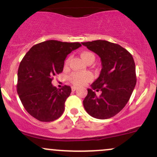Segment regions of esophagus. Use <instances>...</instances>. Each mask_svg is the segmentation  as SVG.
I'll list each match as a JSON object with an SVG mask.
<instances>
[{
	"mask_svg": "<svg viewBox=\"0 0 157 157\" xmlns=\"http://www.w3.org/2000/svg\"><path fill=\"white\" fill-rule=\"evenodd\" d=\"M77 89V88L75 87V86H72V87H71V90H72V91H75Z\"/></svg>",
	"mask_w": 157,
	"mask_h": 157,
	"instance_id": "esophagus-1",
	"label": "esophagus"
}]
</instances>
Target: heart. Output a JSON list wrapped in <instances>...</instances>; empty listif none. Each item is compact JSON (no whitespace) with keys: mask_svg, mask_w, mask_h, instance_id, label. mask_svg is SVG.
Listing matches in <instances>:
<instances>
[{"mask_svg":"<svg viewBox=\"0 0 157 157\" xmlns=\"http://www.w3.org/2000/svg\"><path fill=\"white\" fill-rule=\"evenodd\" d=\"M81 57L82 58L86 63H88L89 61L91 60H94L95 56L92 52H82L80 54ZM70 58H68L67 60L65 62V66H68V62H69ZM92 79V75L91 73L89 72H84V73H78V72H74L71 74L69 76V80L70 82H71L73 85L77 86H83L86 83H87L88 82L91 80Z\"/></svg>","mask_w":157,"mask_h":157,"instance_id":"1","label":"heart"}]
</instances>
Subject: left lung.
I'll use <instances>...</instances> for the list:
<instances>
[{"label":"left lung","mask_w":157,"mask_h":157,"mask_svg":"<svg viewBox=\"0 0 157 157\" xmlns=\"http://www.w3.org/2000/svg\"><path fill=\"white\" fill-rule=\"evenodd\" d=\"M101 59L100 76L88 89L83 105L89 115L109 119L125 107L136 83V67L132 55L120 45L106 40L82 43ZM94 90L101 91L97 95Z\"/></svg>","instance_id":"1"}]
</instances>
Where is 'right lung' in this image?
Returning <instances> with one entry per match:
<instances>
[{
    "label": "right lung",
    "mask_w": 157,
    "mask_h": 157,
    "mask_svg": "<svg viewBox=\"0 0 157 157\" xmlns=\"http://www.w3.org/2000/svg\"><path fill=\"white\" fill-rule=\"evenodd\" d=\"M80 43L50 40L33 46L25 55L17 71V91L26 111L41 122H52L63 113L71 89L52 86L54 77L63 70L68 54Z\"/></svg>",
    "instance_id": "add662e5"
}]
</instances>
